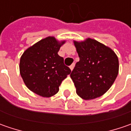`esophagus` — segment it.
Wrapping results in <instances>:
<instances>
[{
  "label": "esophagus",
  "instance_id": "1",
  "mask_svg": "<svg viewBox=\"0 0 131 131\" xmlns=\"http://www.w3.org/2000/svg\"><path fill=\"white\" fill-rule=\"evenodd\" d=\"M74 66H75V64L74 63H73V64H71V66H70V68H71V70L72 71L73 69V68H74Z\"/></svg>",
  "mask_w": 131,
  "mask_h": 131
}]
</instances>
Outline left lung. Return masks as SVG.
Instances as JSON below:
<instances>
[{"mask_svg": "<svg viewBox=\"0 0 131 131\" xmlns=\"http://www.w3.org/2000/svg\"><path fill=\"white\" fill-rule=\"evenodd\" d=\"M79 61L71 73L79 96L91 100L101 96L113 84L119 71V60L112 49L96 40L74 41Z\"/></svg>", "mask_w": 131, "mask_h": 131, "instance_id": "1", "label": "left lung"}]
</instances>
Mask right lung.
Instances as JSON below:
<instances>
[{"label":"right lung","mask_w":131,"mask_h":131,"mask_svg":"<svg viewBox=\"0 0 131 131\" xmlns=\"http://www.w3.org/2000/svg\"><path fill=\"white\" fill-rule=\"evenodd\" d=\"M54 37H47L29 47L20 58L19 71L29 90L43 97H51L59 91V86L71 69L58 55L61 45Z\"/></svg>","instance_id":"add662e5"}]
</instances>
